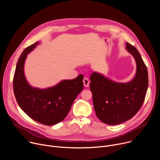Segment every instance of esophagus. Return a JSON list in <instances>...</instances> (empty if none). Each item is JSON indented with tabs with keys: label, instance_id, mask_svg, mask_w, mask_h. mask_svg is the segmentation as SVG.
I'll list each match as a JSON object with an SVG mask.
<instances>
[{
	"label": "esophagus",
	"instance_id": "34e87169",
	"mask_svg": "<svg viewBox=\"0 0 160 160\" xmlns=\"http://www.w3.org/2000/svg\"><path fill=\"white\" fill-rule=\"evenodd\" d=\"M83 82V85H84L85 87H87L89 86V83L90 82H89V80H88V79L87 78H84Z\"/></svg>",
	"mask_w": 160,
	"mask_h": 160
}]
</instances>
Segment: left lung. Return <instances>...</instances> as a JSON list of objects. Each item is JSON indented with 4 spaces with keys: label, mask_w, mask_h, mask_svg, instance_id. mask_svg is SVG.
Masks as SVG:
<instances>
[{
    "label": "left lung",
    "mask_w": 160,
    "mask_h": 160,
    "mask_svg": "<svg viewBox=\"0 0 160 160\" xmlns=\"http://www.w3.org/2000/svg\"><path fill=\"white\" fill-rule=\"evenodd\" d=\"M126 49L136 63V73L132 80L117 82L97 72L90 77L96 116L107 125H118L131 119L141 108L147 92V67L134 46L127 42Z\"/></svg>",
    "instance_id": "8db88e82"
}]
</instances>
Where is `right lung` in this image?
Returning a JSON list of instances; mask_svg holds the SVG:
<instances>
[{
  "mask_svg": "<svg viewBox=\"0 0 160 160\" xmlns=\"http://www.w3.org/2000/svg\"><path fill=\"white\" fill-rule=\"evenodd\" d=\"M39 42L30 45L20 55L13 78V90L16 101L27 115L33 120L54 125L62 122L83 88V76L72 80H62L54 86L40 88L32 86L25 75V63L28 54Z\"/></svg>",
  "mask_w": 160,
  "mask_h": 160,
  "instance_id": "add662e5",
  "label": "right lung"
}]
</instances>
